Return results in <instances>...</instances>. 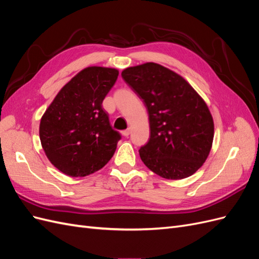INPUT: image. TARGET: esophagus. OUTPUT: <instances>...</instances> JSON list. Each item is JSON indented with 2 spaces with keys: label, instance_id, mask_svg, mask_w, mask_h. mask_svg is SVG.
Wrapping results in <instances>:
<instances>
[{
  "label": "esophagus",
  "instance_id": "1",
  "mask_svg": "<svg viewBox=\"0 0 259 259\" xmlns=\"http://www.w3.org/2000/svg\"><path fill=\"white\" fill-rule=\"evenodd\" d=\"M130 134H131V130H130V128H127V130H125V131L122 132V135L125 136V137H127Z\"/></svg>",
  "mask_w": 259,
  "mask_h": 259
}]
</instances>
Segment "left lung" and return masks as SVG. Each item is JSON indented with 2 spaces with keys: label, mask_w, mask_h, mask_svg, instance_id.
Instances as JSON below:
<instances>
[{
  "label": "left lung",
  "mask_w": 259,
  "mask_h": 259,
  "mask_svg": "<svg viewBox=\"0 0 259 259\" xmlns=\"http://www.w3.org/2000/svg\"><path fill=\"white\" fill-rule=\"evenodd\" d=\"M122 77L148 111L150 138L139 149L145 165L166 179L194 174L207 159L214 138L205 101L183 76L154 62L126 68Z\"/></svg>",
  "instance_id": "1"
}]
</instances>
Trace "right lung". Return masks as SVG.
Listing matches in <instances>:
<instances>
[{"mask_svg": "<svg viewBox=\"0 0 259 259\" xmlns=\"http://www.w3.org/2000/svg\"><path fill=\"white\" fill-rule=\"evenodd\" d=\"M119 71L89 67L73 76L54 98L40 123L43 150L53 165L72 177L103 168L121 135L114 131L103 101Z\"/></svg>", "mask_w": 259, "mask_h": 259, "instance_id": "add662e5", "label": "right lung"}]
</instances>
